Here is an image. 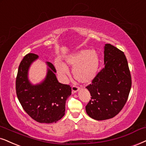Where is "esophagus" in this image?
Segmentation results:
<instances>
[{"instance_id":"obj_1","label":"esophagus","mask_w":146,"mask_h":146,"mask_svg":"<svg viewBox=\"0 0 146 146\" xmlns=\"http://www.w3.org/2000/svg\"><path fill=\"white\" fill-rule=\"evenodd\" d=\"M79 89H80V88H79V87H77V86H72V93H73V94L76 93V92H77L79 91Z\"/></svg>"}]
</instances>
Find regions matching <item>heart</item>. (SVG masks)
Returning a JSON list of instances; mask_svg holds the SVG:
<instances>
[{
    "instance_id": "heart-1",
    "label": "heart",
    "mask_w": 146,
    "mask_h": 146,
    "mask_svg": "<svg viewBox=\"0 0 146 146\" xmlns=\"http://www.w3.org/2000/svg\"><path fill=\"white\" fill-rule=\"evenodd\" d=\"M67 65L73 67V75L77 81L87 84L96 76L99 67V57L94 50H82L74 53L66 59ZM55 67L60 77L64 78L69 75L67 67L58 61L55 62Z\"/></svg>"
}]
</instances>
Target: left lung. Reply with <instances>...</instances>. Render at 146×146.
<instances>
[{"label":"left lung","instance_id":"8db88e82","mask_svg":"<svg viewBox=\"0 0 146 146\" xmlns=\"http://www.w3.org/2000/svg\"><path fill=\"white\" fill-rule=\"evenodd\" d=\"M104 67L86 87L91 100L86 106L92 119L103 121L115 117L127 102L131 77L124 52L110 44H105Z\"/></svg>","mask_w":146,"mask_h":146}]
</instances>
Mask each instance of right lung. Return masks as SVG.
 <instances>
[{
	"instance_id": "right-lung-1",
	"label": "right lung",
	"mask_w": 146,
	"mask_h": 146,
	"mask_svg": "<svg viewBox=\"0 0 146 146\" xmlns=\"http://www.w3.org/2000/svg\"><path fill=\"white\" fill-rule=\"evenodd\" d=\"M37 54L29 53L21 60L16 78V93L20 104L30 117L41 123H56L64 115L66 100L71 94V88L57 80L56 69L46 62V76L40 84L29 82L28 71Z\"/></svg>"
}]
</instances>
